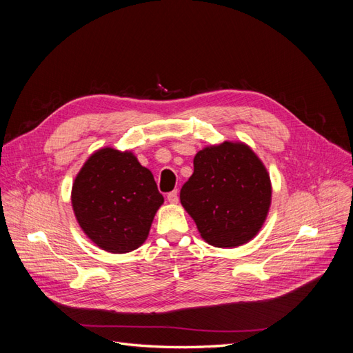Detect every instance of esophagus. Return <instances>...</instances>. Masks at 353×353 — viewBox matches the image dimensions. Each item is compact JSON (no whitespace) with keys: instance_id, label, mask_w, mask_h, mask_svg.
I'll return each instance as SVG.
<instances>
[{"instance_id":"1","label":"esophagus","mask_w":353,"mask_h":353,"mask_svg":"<svg viewBox=\"0 0 353 353\" xmlns=\"http://www.w3.org/2000/svg\"><path fill=\"white\" fill-rule=\"evenodd\" d=\"M178 200H179V197H178V190L170 191V193L168 194V201L172 203V205H176Z\"/></svg>"}]
</instances>
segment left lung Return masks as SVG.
Returning <instances> with one entry per match:
<instances>
[{"mask_svg":"<svg viewBox=\"0 0 353 353\" xmlns=\"http://www.w3.org/2000/svg\"><path fill=\"white\" fill-rule=\"evenodd\" d=\"M194 172L181 188V205L201 239L223 249L256 237L268 216L272 185L268 170L241 141L208 145L194 156Z\"/></svg>","mask_w":353,"mask_h":353,"instance_id":"left-lung-1","label":"left lung"}]
</instances>
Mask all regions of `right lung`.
I'll return each mask as SVG.
<instances>
[{"instance_id": "right-lung-1", "label": "right lung", "mask_w": 353, "mask_h": 353, "mask_svg": "<svg viewBox=\"0 0 353 353\" xmlns=\"http://www.w3.org/2000/svg\"><path fill=\"white\" fill-rule=\"evenodd\" d=\"M70 200L85 236L109 253L140 248L165 201L152 170L132 152L113 147L99 148L87 159L73 181Z\"/></svg>"}]
</instances>
